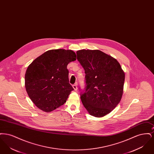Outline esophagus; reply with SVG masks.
Returning <instances> with one entry per match:
<instances>
[{"label":"esophagus","instance_id":"34e87169","mask_svg":"<svg viewBox=\"0 0 154 154\" xmlns=\"http://www.w3.org/2000/svg\"><path fill=\"white\" fill-rule=\"evenodd\" d=\"M73 87L75 91H77V85L76 84L73 85Z\"/></svg>","mask_w":154,"mask_h":154}]
</instances>
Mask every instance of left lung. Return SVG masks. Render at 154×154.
Listing matches in <instances>:
<instances>
[{"instance_id":"8db88e82","label":"left lung","mask_w":154,"mask_h":154,"mask_svg":"<svg viewBox=\"0 0 154 154\" xmlns=\"http://www.w3.org/2000/svg\"><path fill=\"white\" fill-rule=\"evenodd\" d=\"M76 54L85 73L81 102L91 116L102 117L121 101L124 72L116 59L100 50H81Z\"/></svg>"}]
</instances>
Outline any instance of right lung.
<instances>
[{
  "mask_svg": "<svg viewBox=\"0 0 154 154\" xmlns=\"http://www.w3.org/2000/svg\"><path fill=\"white\" fill-rule=\"evenodd\" d=\"M76 60L72 50H51L35 59L26 71L25 85L31 100L40 110L50 112L66 102L74 89L67 66Z\"/></svg>",
  "mask_w": 154,
  "mask_h": 154,
  "instance_id": "add662e5",
  "label": "right lung"
}]
</instances>
